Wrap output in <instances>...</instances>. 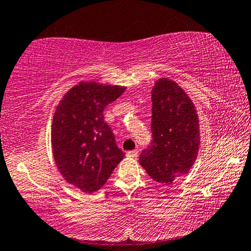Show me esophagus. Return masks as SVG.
I'll list each match as a JSON object with an SVG mask.
<instances>
[{
    "label": "esophagus",
    "instance_id": "1",
    "mask_svg": "<svg viewBox=\"0 0 251 251\" xmlns=\"http://www.w3.org/2000/svg\"><path fill=\"white\" fill-rule=\"evenodd\" d=\"M137 154H139V151H126V156H129V157H136Z\"/></svg>",
    "mask_w": 251,
    "mask_h": 251
}]
</instances>
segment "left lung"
Returning <instances> with one entry per match:
<instances>
[{
    "label": "left lung",
    "instance_id": "1",
    "mask_svg": "<svg viewBox=\"0 0 251 251\" xmlns=\"http://www.w3.org/2000/svg\"><path fill=\"white\" fill-rule=\"evenodd\" d=\"M151 142L140 165L159 184L170 185L190 172L201 146L196 106L176 81L161 78L151 89Z\"/></svg>",
    "mask_w": 251,
    "mask_h": 251
}]
</instances>
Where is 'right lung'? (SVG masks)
Wrapping results in <instances>:
<instances>
[{
	"label": "right lung",
	"instance_id": "obj_1",
	"mask_svg": "<svg viewBox=\"0 0 251 251\" xmlns=\"http://www.w3.org/2000/svg\"><path fill=\"white\" fill-rule=\"evenodd\" d=\"M126 89L80 81L55 109L50 133L53 157L64 179L83 192L100 190L125 157L104 122L103 111Z\"/></svg>",
	"mask_w": 251,
	"mask_h": 251
}]
</instances>
